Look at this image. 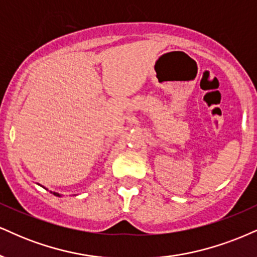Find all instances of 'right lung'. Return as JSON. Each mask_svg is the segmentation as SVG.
<instances>
[{
	"mask_svg": "<svg viewBox=\"0 0 257 257\" xmlns=\"http://www.w3.org/2000/svg\"><path fill=\"white\" fill-rule=\"evenodd\" d=\"M38 185H41V184H38ZM42 186V185H41ZM42 188H44V186H42ZM45 189V188H44ZM48 190V189H47ZM51 194L53 195H55V196H57V197H61V194H59V192H54V191H50Z\"/></svg>",
	"mask_w": 257,
	"mask_h": 257,
	"instance_id": "add662e5",
	"label": "right lung"
}]
</instances>
